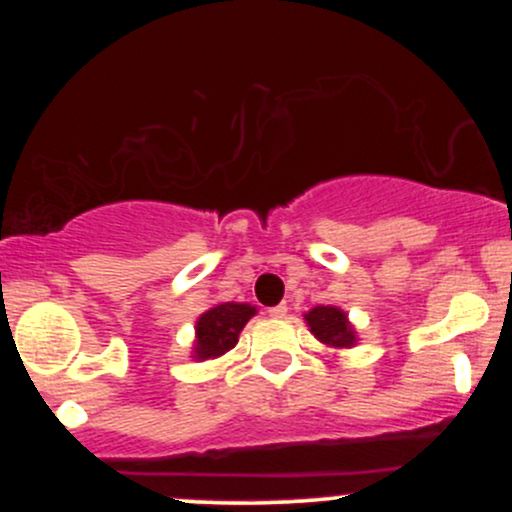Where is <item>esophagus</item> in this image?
Listing matches in <instances>:
<instances>
[{
    "mask_svg": "<svg viewBox=\"0 0 512 512\" xmlns=\"http://www.w3.org/2000/svg\"><path fill=\"white\" fill-rule=\"evenodd\" d=\"M267 313L272 315V317H286V313H289V308H286V303H279V305H274V308H269Z\"/></svg>",
    "mask_w": 512,
    "mask_h": 512,
    "instance_id": "34e87169",
    "label": "esophagus"
}]
</instances>
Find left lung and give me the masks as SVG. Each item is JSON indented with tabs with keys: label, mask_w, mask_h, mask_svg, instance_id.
<instances>
[{
	"label": "left lung",
	"mask_w": 512,
	"mask_h": 512,
	"mask_svg": "<svg viewBox=\"0 0 512 512\" xmlns=\"http://www.w3.org/2000/svg\"><path fill=\"white\" fill-rule=\"evenodd\" d=\"M305 322H308L315 339H320L330 349H351L356 344V330L351 327L349 317L342 308L315 305L310 313H305Z\"/></svg>",
	"instance_id": "1"
}]
</instances>
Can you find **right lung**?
I'll use <instances>...</instances> for the list:
<instances>
[{"label": "right lung", "instance_id": "1", "mask_svg": "<svg viewBox=\"0 0 512 512\" xmlns=\"http://www.w3.org/2000/svg\"><path fill=\"white\" fill-rule=\"evenodd\" d=\"M257 313L250 303H219L199 315L195 325V356L197 361L219 358L238 344V334L248 325V320Z\"/></svg>", "mask_w": 512, "mask_h": 512}]
</instances>
